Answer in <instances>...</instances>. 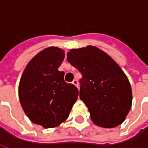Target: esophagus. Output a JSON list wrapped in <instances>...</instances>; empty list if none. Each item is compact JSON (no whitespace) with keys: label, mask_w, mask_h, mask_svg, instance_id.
Returning a JSON list of instances; mask_svg holds the SVG:
<instances>
[{"label":"esophagus","mask_w":148,"mask_h":148,"mask_svg":"<svg viewBox=\"0 0 148 148\" xmlns=\"http://www.w3.org/2000/svg\"><path fill=\"white\" fill-rule=\"evenodd\" d=\"M72 83L74 84L75 86L78 88V82H77V80H76V79H74V80L73 81V82H72Z\"/></svg>","instance_id":"1"}]
</instances>
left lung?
Segmentation results:
<instances>
[{
    "mask_svg": "<svg viewBox=\"0 0 148 148\" xmlns=\"http://www.w3.org/2000/svg\"><path fill=\"white\" fill-rule=\"evenodd\" d=\"M67 61L82 74L79 96L93 123L106 128L122 124L130 111L132 93L119 65L93 46L71 49Z\"/></svg>",
    "mask_w": 148,
    "mask_h": 148,
    "instance_id": "obj_1",
    "label": "left lung"
}]
</instances>
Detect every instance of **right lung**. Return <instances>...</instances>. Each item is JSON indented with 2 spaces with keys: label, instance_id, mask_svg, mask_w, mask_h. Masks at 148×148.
<instances>
[{
  "label": "right lung",
  "instance_id": "right-lung-1",
  "mask_svg": "<svg viewBox=\"0 0 148 148\" xmlns=\"http://www.w3.org/2000/svg\"><path fill=\"white\" fill-rule=\"evenodd\" d=\"M64 58V51L57 47L42 50L27 63L19 84L25 114L45 128L64 122L78 96L77 87L66 83L64 72L58 70Z\"/></svg>",
  "mask_w": 148,
  "mask_h": 148
}]
</instances>
